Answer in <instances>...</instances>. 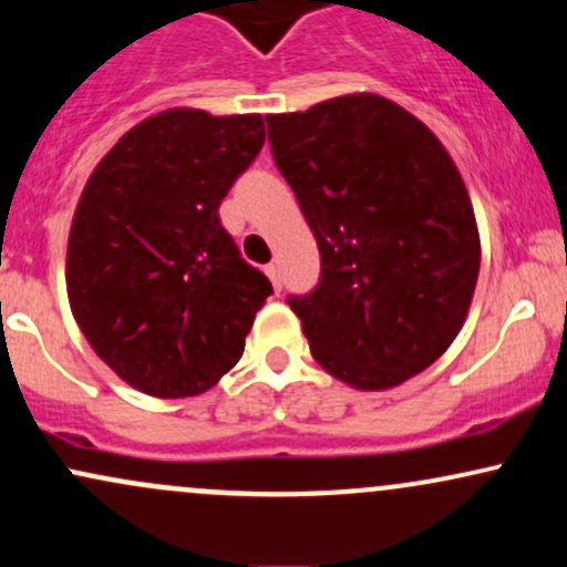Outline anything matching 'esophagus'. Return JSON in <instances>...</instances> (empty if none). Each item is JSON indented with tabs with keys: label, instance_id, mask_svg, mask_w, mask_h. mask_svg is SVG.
<instances>
[{
	"label": "esophagus",
	"instance_id": "obj_1",
	"mask_svg": "<svg viewBox=\"0 0 567 567\" xmlns=\"http://www.w3.org/2000/svg\"><path fill=\"white\" fill-rule=\"evenodd\" d=\"M266 274H269V279H271V285H274V290H282V274H279V266L277 264H269L266 266Z\"/></svg>",
	"mask_w": 567,
	"mask_h": 567
}]
</instances>
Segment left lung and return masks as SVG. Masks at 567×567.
Masks as SVG:
<instances>
[{"instance_id": "8db88e82", "label": "left lung", "mask_w": 567, "mask_h": 567, "mask_svg": "<svg viewBox=\"0 0 567 567\" xmlns=\"http://www.w3.org/2000/svg\"><path fill=\"white\" fill-rule=\"evenodd\" d=\"M266 123L320 247V285L288 298L312 358L354 390L398 388L450 350L476 290L482 245L455 161L377 93Z\"/></svg>"}]
</instances>
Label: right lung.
<instances>
[{
  "label": "right lung",
  "instance_id": "1",
  "mask_svg": "<svg viewBox=\"0 0 567 567\" xmlns=\"http://www.w3.org/2000/svg\"><path fill=\"white\" fill-rule=\"evenodd\" d=\"M266 140L260 115L155 112L91 172L66 296L93 352L140 393H207L239 363L271 282L239 258L220 202Z\"/></svg>",
  "mask_w": 567,
  "mask_h": 567
}]
</instances>
